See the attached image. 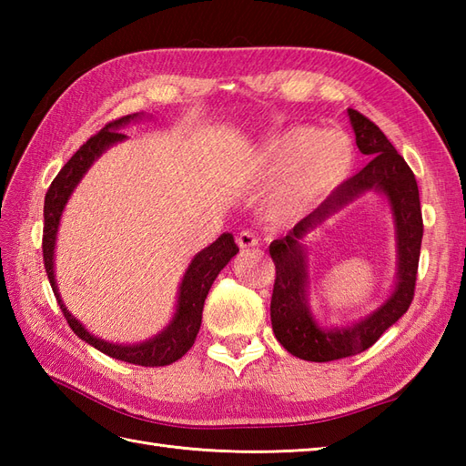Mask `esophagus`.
Returning a JSON list of instances; mask_svg holds the SVG:
<instances>
[{"label":"esophagus","instance_id":"esophagus-1","mask_svg":"<svg viewBox=\"0 0 466 466\" xmlns=\"http://www.w3.org/2000/svg\"><path fill=\"white\" fill-rule=\"evenodd\" d=\"M236 242H238L240 248H254V246H258V240H256V236L248 230H242L238 236H236Z\"/></svg>","mask_w":466,"mask_h":466}]
</instances>
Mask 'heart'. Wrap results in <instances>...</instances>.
Segmentation results:
<instances>
[{
  "instance_id": "b5f03b06",
  "label": "heart",
  "mask_w": 466,
  "mask_h": 466,
  "mask_svg": "<svg viewBox=\"0 0 466 466\" xmlns=\"http://www.w3.org/2000/svg\"><path fill=\"white\" fill-rule=\"evenodd\" d=\"M354 164V144L344 132L290 126L256 152L252 180H276L266 200V214L274 222H292L339 190Z\"/></svg>"
}]
</instances>
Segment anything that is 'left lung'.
Instances as JSON below:
<instances>
[{
    "label": "left lung",
    "instance_id": "left-lung-1",
    "mask_svg": "<svg viewBox=\"0 0 466 466\" xmlns=\"http://www.w3.org/2000/svg\"><path fill=\"white\" fill-rule=\"evenodd\" d=\"M349 117L356 146L372 160L268 248L276 266L270 302L274 336L290 354L310 362L339 360L370 349L409 310L417 282L422 242L417 180L379 126L356 110H349ZM366 191L380 193L391 208L398 242V280L390 299L369 317L346 327H322L315 320L308 300V247L303 240Z\"/></svg>",
    "mask_w": 466,
    "mask_h": 466
}]
</instances>
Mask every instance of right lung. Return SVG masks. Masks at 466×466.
Here are the masks:
<instances>
[{
    "instance_id": "obj_1",
    "label": "right lung",
    "mask_w": 466,
    "mask_h": 466,
    "mask_svg": "<svg viewBox=\"0 0 466 466\" xmlns=\"http://www.w3.org/2000/svg\"><path fill=\"white\" fill-rule=\"evenodd\" d=\"M142 117H144V112L124 116L120 120L110 122L94 137H90L80 150L69 157L62 170H59L56 180L52 182V186H49V190L46 194L42 248H44V262H46L49 284H52L56 300L66 316L69 329L80 336L82 340L94 346V349L112 356L116 360H124V362L140 364V366H166V364L176 362L177 359H182V356L192 349L196 334L200 330V324H202V310H204L206 296L210 292L216 276L220 274V270L234 258L236 254H238V246H236L234 236L230 232H224L216 242L206 246L204 250H200L194 256L182 276L180 286H177L176 310L172 314L170 322H167L160 332L154 334L152 339L142 340V342L117 344V342H107L100 339V336H94L72 312L66 309L56 282V240H57L59 222H62L67 200L72 198L77 184L82 182V177L87 174V170H90L97 157H100L107 147L126 140L127 136L120 132L122 127L130 122L142 120Z\"/></svg>"
}]
</instances>
